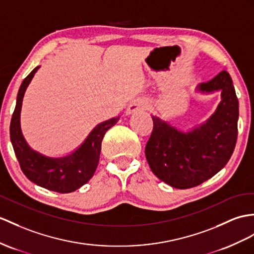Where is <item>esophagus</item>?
Segmentation results:
<instances>
[{
  "label": "esophagus",
  "instance_id": "34e87169",
  "mask_svg": "<svg viewBox=\"0 0 254 254\" xmlns=\"http://www.w3.org/2000/svg\"><path fill=\"white\" fill-rule=\"evenodd\" d=\"M147 109V102L144 100H134L126 109V114L131 115L137 112H142Z\"/></svg>",
  "mask_w": 254,
  "mask_h": 254
}]
</instances>
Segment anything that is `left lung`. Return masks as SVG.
Instances as JSON below:
<instances>
[{
	"mask_svg": "<svg viewBox=\"0 0 254 254\" xmlns=\"http://www.w3.org/2000/svg\"><path fill=\"white\" fill-rule=\"evenodd\" d=\"M200 95L221 92L213 114L190 130L152 115L153 131L145 157L153 174L171 188L197 187L224 168L237 140L239 106L233 80L226 71L197 86Z\"/></svg>",
	"mask_w": 254,
	"mask_h": 254,
	"instance_id": "8db88e82",
	"label": "left lung"
}]
</instances>
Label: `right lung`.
<instances>
[{"label": "right lung", "mask_w": 254, "mask_h": 254, "mask_svg": "<svg viewBox=\"0 0 254 254\" xmlns=\"http://www.w3.org/2000/svg\"><path fill=\"white\" fill-rule=\"evenodd\" d=\"M39 69L40 65L33 69L18 90L16 108L10 122V141L21 170L31 182L58 193H71L83 187L94 176L104 134L120 121L121 116L98 124L83 143L66 155L54 157L34 150L22 133L20 115L24 92Z\"/></svg>", "instance_id": "add662e5"}]
</instances>
